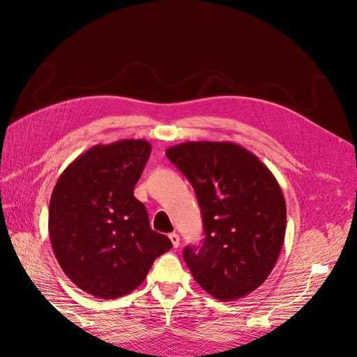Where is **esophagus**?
<instances>
[{
  "instance_id": "1",
  "label": "esophagus",
  "mask_w": 357,
  "mask_h": 357,
  "mask_svg": "<svg viewBox=\"0 0 357 357\" xmlns=\"http://www.w3.org/2000/svg\"><path fill=\"white\" fill-rule=\"evenodd\" d=\"M168 236H169V240H171L172 245H174V248H177V247H178V244H180V236H178V234L172 232V234H169Z\"/></svg>"
}]
</instances>
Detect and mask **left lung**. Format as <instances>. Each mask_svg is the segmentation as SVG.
Listing matches in <instances>:
<instances>
[{
    "label": "left lung",
    "instance_id": "1",
    "mask_svg": "<svg viewBox=\"0 0 357 357\" xmlns=\"http://www.w3.org/2000/svg\"><path fill=\"white\" fill-rule=\"evenodd\" d=\"M197 193L205 238L183 252L195 282L215 299L252 294L271 274L286 234V201L273 172L244 147L188 142L167 149Z\"/></svg>",
    "mask_w": 357,
    "mask_h": 357
}]
</instances>
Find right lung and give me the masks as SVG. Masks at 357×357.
Here are the masks:
<instances>
[{"instance_id":"1","label":"right lung","mask_w":357,"mask_h":357,"mask_svg":"<svg viewBox=\"0 0 357 357\" xmlns=\"http://www.w3.org/2000/svg\"><path fill=\"white\" fill-rule=\"evenodd\" d=\"M152 146L146 139L96 144L59 176L49 205V236L62 271L96 298L114 299L144 282L172 247L150 228L134 197Z\"/></svg>"}]
</instances>
